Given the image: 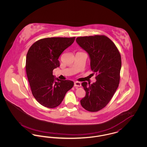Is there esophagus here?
Masks as SVG:
<instances>
[{
	"mask_svg": "<svg viewBox=\"0 0 147 147\" xmlns=\"http://www.w3.org/2000/svg\"><path fill=\"white\" fill-rule=\"evenodd\" d=\"M74 85L75 86L79 87V86H81V83L80 82H75L74 83Z\"/></svg>",
	"mask_w": 147,
	"mask_h": 147,
	"instance_id": "obj_1",
	"label": "esophagus"
}]
</instances>
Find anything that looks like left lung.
I'll return each mask as SVG.
<instances>
[{"mask_svg":"<svg viewBox=\"0 0 147 147\" xmlns=\"http://www.w3.org/2000/svg\"><path fill=\"white\" fill-rule=\"evenodd\" d=\"M76 42L88 53L91 70L96 75L95 83H82L86 95L80 104L86 110L96 112L109 102L119 86L121 55L114 43L104 35L79 37Z\"/></svg>","mask_w":147,"mask_h":147,"instance_id":"obj_1","label":"left lung"}]
</instances>
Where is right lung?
<instances>
[{
	"label": "right lung",
	"instance_id": "right-lung-1",
	"mask_svg": "<svg viewBox=\"0 0 147 147\" xmlns=\"http://www.w3.org/2000/svg\"><path fill=\"white\" fill-rule=\"evenodd\" d=\"M75 38H45L35 42L28 49L26 59L28 82L33 96L45 107L59 106L66 92L74 85L71 80L56 78L53 70L59 67V56Z\"/></svg>",
	"mask_w": 147,
	"mask_h": 147
}]
</instances>
